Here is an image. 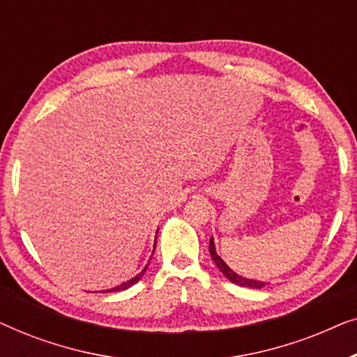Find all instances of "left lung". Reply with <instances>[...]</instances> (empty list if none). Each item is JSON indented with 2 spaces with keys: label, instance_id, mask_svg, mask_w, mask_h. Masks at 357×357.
Returning a JSON list of instances; mask_svg holds the SVG:
<instances>
[{
  "label": "left lung",
  "instance_id": "left-lung-1",
  "mask_svg": "<svg viewBox=\"0 0 357 357\" xmlns=\"http://www.w3.org/2000/svg\"><path fill=\"white\" fill-rule=\"evenodd\" d=\"M209 253H211V258L214 260V263H216V265H218L219 270H221L222 275L226 276L229 281H232L234 284H237V286H243V287H253V289H260V287L266 286L265 282H261V281L247 280V278H242V276L236 275V273H234V271L231 270V268H229V266L226 265V263H224L222 258L219 257L218 253H216V248H214L213 237H211V241H209Z\"/></svg>",
  "mask_w": 357,
  "mask_h": 357
}]
</instances>
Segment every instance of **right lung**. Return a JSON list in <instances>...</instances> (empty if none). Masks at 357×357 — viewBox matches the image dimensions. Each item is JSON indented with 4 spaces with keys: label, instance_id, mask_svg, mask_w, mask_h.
Returning a JSON list of instances; mask_svg holds the SVG:
<instances>
[{
    "label": "right lung",
    "instance_id": "obj_1",
    "mask_svg": "<svg viewBox=\"0 0 357 357\" xmlns=\"http://www.w3.org/2000/svg\"><path fill=\"white\" fill-rule=\"evenodd\" d=\"M146 270H148V266H146L144 270L141 271L138 276H135L133 280L126 281V282H123V284H120V286H116V287H112V289H109L107 292H116V291H125V289H128V287H131L133 284H136V282H138V281L141 280V278H143V275H144V271H146Z\"/></svg>",
    "mask_w": 357,
    "mask_h": 357
}]
</instances>
